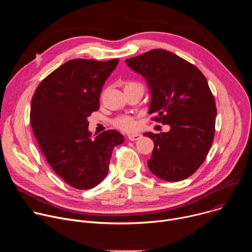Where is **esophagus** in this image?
I'll return each mask as SVG.
<instances>
[{
	"instance_id": "1",
	"label": "esophagus",
	"mask_w": 252,
	"mask_h": 252,
	"mask_svg": "<svg viewBox=\"0 0 252 252\" xmlns=\"http://www.w3.org/2000/svg\"><path fill=\"white\" fill-rule=\"evenodd\" d=\"M140 137H141V134H140V133H130V134L127 135V138H128L129 140H132V141L137 140V139H139Z\"/></svg>"
}]
</instances>
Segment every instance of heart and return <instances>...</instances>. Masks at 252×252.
Segmentation results:
<instances>
[{
  "instance_id": "b5f03b06",
  "label": "heart",
  "mask_w": 252,
  "mask_h": 252,
  "mask_svg": "<svg viewBox=\"0 0 252 252\" xmlns=\"http://www.w3.org/2000/svg\"><path fill=\"white\" fill-rule=\"evenodd\" d=\"M143 89V86L136 81H127L125 83V91L132 90V89ZM112 124L115 127L123 130V131H133L136 128V122L135 119L131 116L127 115H121L115 118L112 121Z\"/></svg>"
}]
</instances>
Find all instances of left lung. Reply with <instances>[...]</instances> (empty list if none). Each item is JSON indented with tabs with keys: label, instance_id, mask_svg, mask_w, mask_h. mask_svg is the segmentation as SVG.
<instances>
[{
	"label": "left lung",
	"instance_id": "left-lung-1",
	"mask_svg": "<svg viewBox=\"0 0 252 252\" xmlns=\"http://www.w3.org/2000/svg\"><path fill=\"white\" fill-rule=\"evenodd\" d=\"M127 65L146 78L152 91V120L168 132H146L155 142L151 171L166 182L192 175L212 146L217 106L201 71L175 54L155 49L129 58Z\"/></svg>",
	"mask_w": 252,
	"mask_h": 252
}]
</instances>
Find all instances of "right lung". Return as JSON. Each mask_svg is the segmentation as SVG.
Here are the masks:
<instances>
[{"instance_id": "obj_1", "label": "right lung", "mask_w": 252, "mask_h": 252, "mask_svg": "<svg viewBox=\"0 0 252 252\" xmlns=\"http://www.w3.org/2000/svg\"><path fill=\"white\" fill-rule=\"evenodd\" d=\"M119 59L70 60L46 77L35 90L30 122L39 149L52 169L77 189H90L106 176L122 133L109 129L94 139L88 118L99 109L103 84Z\"/></svg>"}]
</instances>
